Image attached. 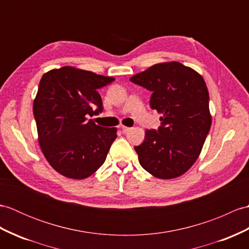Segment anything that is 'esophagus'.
I'll list each match as a JSON object with an SVG mask.
<instances>
[{
  "mask_svg": "<svg viewBox=\"0 0 249 249\" xmlns=\"http://www.w3.org/2000/svg\"><path fill=\"white\" fill-rule=\"evenodd\" d=\"M131 130L130 127H126V126H122V131L123 134H127V132H129Z\"/></svg>",
  "mask_w": 249,
  "mask_h": 249,
  "instance_id": "esophagus-1",
  "label": "esophagus"
}]
</instances>
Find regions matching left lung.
<instances>
[{
    "instance_id": "8db88e82",
    "label": "left lung",
    "mask_w": 249,
    "mask_h": 249,
    "mask_svg": "<svg viewBox=\"0 0 249 249\" xmlns=\"http://www.w3.org/2000/svg\"><path fill=\"white\" fill-rule=\"evenodd\" d=\"M130 82L152 91L149 105L161 114L159 128L146 130L143 143L135 146L139 162L160 179L184 174L198 158L211 127L209 92L203 76L171 61L152 66Z\"/></svg>"
}]
</instances>
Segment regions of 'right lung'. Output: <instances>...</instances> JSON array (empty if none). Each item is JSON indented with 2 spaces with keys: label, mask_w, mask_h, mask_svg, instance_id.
<instances>
[{
  "label": "right lung",
  "mask_w": 249,
  "mask_h": 249,
  "mask_svg": "<svg viewBox=\"0 0 249 249\" xmlns=\"http://www.w3.org/2000/svg\"><path fill=\"white\" fill-rule=\"evenodd\" d=\"M113 80L73 67L43 74L33 111L40 147L59 174L85 179L105 162L117 128L96 125L89 117L103 111L97 90Z\"/></svg>",
  "instance_id": "obj_1"
}]
</instances>
